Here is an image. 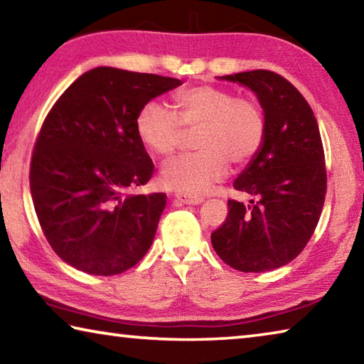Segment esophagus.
<instances>
[{"label": "esophagus", "mask_w": 364, "mask_h": 364, "mask_svg": "<svg viewBox=\"0 0 364 364\" xmlns=\"http://www.w3.org/2000/svg\"><path fill=\"white\" fill-rule=\"evenodd\" d=\"M204 200L200 196H188V194H181L176 193L175 194V202L178 204H184V205H197Z\"/></svg>", "instance_id": "esophagus-1"}]
</instances>
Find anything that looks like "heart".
<instances>
[{"label":"heart","instance_id":"obj_1","mask_svg":"<svg viewBox=\"0 0 364 364\" xmlns=\"http://www.w3.org/2000/svg\"><path fill=\"white\" fill-rule=\"evenodd\" d=\"M196 127L197 151L171 159L160 173L165 188L188 196L207 193L226 175L230 162H252L267 139L268 123L260 102L213 85L178 91L173 95V110L157 101L146 102L134 120L141 144L159 157L176 151L183 128Z\"/></svg>","mask_w":364,"mask_h":364}]
</instances>
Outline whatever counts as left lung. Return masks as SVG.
<instances>
[{
	"label": "left lung",
	"mask_w": 364,
	"mask_h": 364,
	"mask_svg": "<svg viewBox=\"0 0 364 364\" xmlns=\"http://www.w3.org/2000/svg\"><path fill=\"white\" fill-rule=\"evenodd\" d=\"M225 78L254 91L268 130L262 151L232 184L252 196L250 204L228 200L212 245L234 269L273 271L305 249L321 217L328 189L321 134L310 104L279 73L260 69Z\"/></svg>",
	"instance_id": "obj_1"
}]
</instances>
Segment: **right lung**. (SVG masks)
I'll return each mask as SVG.
<instances>
[{"instance_id": "obj_1", "label": "right lung", "mask_w": 364, "mask_h": 364, "mask_svg": "<svg viewBox=\"0 0 364 364\" xmlns=\"http://www.w3.org/2000/svg\"><path fill=\"white\" fill-rule=\"evenodd\" d=\"M176 78L96 67L49 110L30 162V191L46 241L70 267L96 276L133 268L149 250L167 194H130L152 178L136 114Z\"/></svg>"}]
</instances>
